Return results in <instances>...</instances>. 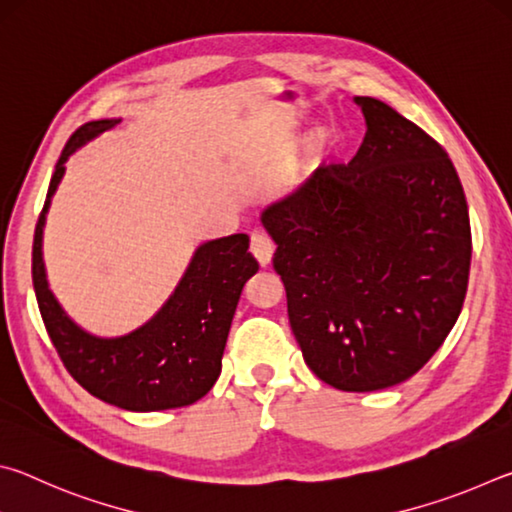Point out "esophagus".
<instances>
[{"label": "esophagus", "instance_id": "esophagus-1", "mask_svg": "<svg viewBox=\"0 0 512 512\" xmlns=\"http://www.w3.org/2000/svg\"><path fill=\"white\" fill-rule=\"evenodd\" d=\"M250 253L255 255V259L262 266H268L273 262V253H275V246L273 241L268 239L266 235H259V232H255L253 237H250Z\"/></svg>", "mask_w": 512, "mask_h": 512}]
</instances>
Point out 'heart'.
I'll return each mask as SVG.
<instances>
[{
	"label": "heart",
	"mask_w": 512,
	"mask_h": 512,
	"mask_svg": "<svg viewBox=\"0 0 512 512\" xmlns=\"http://www.w3.org/2000/svg\"><path fill=\"white\" fill-rule=\"evenodd\" d=\"M316 142H318V146H323V149H325V146L329 144V135L323 131V133H318L316 135Z\"/></svg>",
	"instance_id": "b5f03b06"
}]
</instances>
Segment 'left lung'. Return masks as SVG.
Listing matches in <instances>:
<instances>
[{"instance_id":"1","label":"left lung","mask_w":512,"mask_h":512,"mask_svg":"<svg viewBox=\"0 0 512 512\" xmlns=\"http://www.w3.org/2000/svg\"><path fill=\"white\" fill-rule=\"evenodd\" d=\"M348 167H320L268 203L289 323L325 384L368 393L413 377L463 309L472 232L443 146L372 97Z\"/></svg>"}]
</instances>
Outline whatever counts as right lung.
Segmentation results:
<instances>
[{"mask_svg": "<svg viewBox=\"0 0 512 512\" xmlns=\"http://www.w3.org/2000/svg\"><path fill=\"white\" fill-rule=\"evenodd\" d=\"M117 124V117L88 121L60 153L33 237V289L51 343L85 391L126 411L178 409L201 400L219 379L232 316L259 264L248 253V235L205 241L164 305L133 332L99 336L76 323L49 287L45 223L67 160Z\"/></svg>", "mask_w": 512, "mask_h": 512, "instance_id": "1", "label": "right lung"}]
</instances>
